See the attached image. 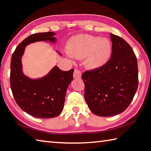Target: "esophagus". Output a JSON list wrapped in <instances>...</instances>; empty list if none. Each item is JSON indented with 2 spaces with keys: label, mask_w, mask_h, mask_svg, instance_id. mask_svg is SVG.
Wrapping results in <instances>:
<instances>
[{
  "label": "esophagus",
  "mask_w": 151,
  "mask_h": 151,
  "mask_svg": "<svg viewBox=\"0 0 151 151\" xmlns=\"http://www.w3.org/2000/svg\"><path fill=\"white\" fill-rule=\"evenodd\" d=\"M73 78L75 79H80L81 78V72L80 70L75 68L74 72H73Z\"/></svg>",
  "instance_id": "obj_1"
}]
</instances>
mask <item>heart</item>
Masks as SVG:
<instances>
[{
	"label": "heart",
	"mask_w": 151,
	"mask_h": 151,
	"mask_svg": "<svg viewBox=\"0 0 151 151\" xmlns=\"http://www.w3.org/2000/svg\"><path fill=\"white\" fill-rule=\"evenodd\" d=\"M66 48L68 56L83 58L85 66L90 70L104 66L112 53V44L109 39L88 34L73 37Z\"/></svg>",
	"instance_id": "1"
}]
</instances>
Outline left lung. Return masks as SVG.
Masks as SVG:
<instances>
[{
  "label": "left lung",
  "instance_id": "1",
  "mask_svg": "<svg viewBox=\"0 0 151 151\" xmlns=\"http://www.w3.org/2000/svg\"><path fill=\"white\" fill-rule=\"evenodd\" d=\"M112 55L104 66L82 74L84 97L92 112L112 116L123 112L137 91V60L132 47L120 37L110 33Z\"/></svg>",
  "mask_w": 151,
  "mask_h": 151
}]
</instances>
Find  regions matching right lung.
<instances>
[{"instance_id":"1","label":"right lung","mask_w":151,"mask_h":151,"mask_svg":"<svg viewBox=\"0 0 151 151\" xmlns=\"http://www.w3.org/2000/svg\"><path fill=\"white\" fill-rule=\"evenodd\" d=\"M53 32L34 33L25 39L11 58L10 83L16 103L28 114L38 118L56 117L62 112L73 69L62 71L55 66L45 77L33 80L23 74L22 56L25 46L35 41L56 40Z\"/></svg>"}]
</instances>
